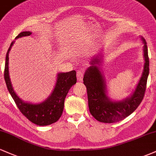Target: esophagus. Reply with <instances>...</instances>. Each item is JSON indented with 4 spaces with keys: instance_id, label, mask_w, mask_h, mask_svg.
I'll use <instances>...</instances> for the list:
<instances>
[{
    "instance_id": "34e87169",
    "label": "esophagus",
    "mask_w": 156,
    "mask_h": 156,
    "mask_svg": "<svg viewBox=\"0 0 156 156\" xmlns=\"http://www.w3.org/2000/svg\"><path fill=\"white\" fill-rule=\"evenodd\" d=\"M84 75L83 70H79L78 73H77V78H78V80H81L82 78H83Z\"/></svg>"
}]
</instances>
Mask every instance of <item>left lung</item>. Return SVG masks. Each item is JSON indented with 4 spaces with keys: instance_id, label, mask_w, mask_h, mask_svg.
Listing matches in <instances>:
<instances>
[{
    "instance_id": "obj_1",
    "label": "left lung",
    "mask_w": 156,
    "mask_h": 156,
    "mask_svg": "<svg viewBox=\"0 0 156 156\" xmlns=\"http://www.w3.org/2000/svg\"><path fill=\"white\" fill-rule=\"evenodd\" d=\"M144 43V71L135 92L130 98L122 101H112L108 99L105 91V83L98 67L101 58H93L91 66L86 71L83 83L87 87L89 112L97 120L105 123H114L124 119L138 108L144 98L149 75V57L145 39Z\"/></svg>"
}]
</instances>
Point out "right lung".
Returning a JSON list of instances; mask_svg holds the SVG:
<instances>
[{"instance_id": "add662e5", "label": "right lung", "mask_w": 156, "mask_h": 156, "mask_svg": "<svg viewBox=\"0 0 156 156\" xmlns=\"http://www.w3.org/2000/svg\"><path fill=\"white\" fill-rule=\"evenodd\" d=\"M31 34V33L30 31H23L19 34L15 39ZM13 44L14 42H12L7 51L5 63L4 79L7 89L15 101L17 108L28 120L40 126L53 124L58 121L62 116L66 96L71 87L76 83V72L75 70H72L68 73H59L51 95L43 103L39 104L25 103L15 94L9 76V53Z\"/></svg>"}]
</instances>
